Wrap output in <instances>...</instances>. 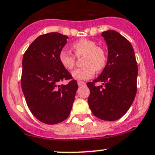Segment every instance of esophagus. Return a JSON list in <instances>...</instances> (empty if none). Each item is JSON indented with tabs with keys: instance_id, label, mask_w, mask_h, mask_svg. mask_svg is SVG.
I'll list each match as a JSON object with an SVG mask.
<instances>
[{
	"instance_id": "esophagus-1",
	"label": "esophagus",
	"mask_w": 155,
	"mask_h": 155,
	"mask_svg": "<svg viewBox=\"0 0 155 155\" xmlns=\"http://www.w3.org/2000/svg\"><path fill=\"white\" fill-rule=\"evenodd\" d=\"M78 86H83V85H85V83L81 81H78Z\"/></svg>"
}]
</instances>
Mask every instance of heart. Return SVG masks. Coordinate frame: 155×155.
<instances>
[{
	"instance_id": "heart-1",
	"label": "heart",
	"mask_w": 155,
	"mask_h": 155,
	"mask_svg": "<svg viewBox=\"0 0 155 155\" xmlns=\"http://www.w3.org/2000/svg\"><path fill=\"white\" fill-rule=\"evenodd\" d=\"M72 49L78 58L84 56L82 64L84 65L77 68L72 72V76L77 80H87L94 75L95 71H101L107 64V54L105 51L91 40L82 38L73 44ZM59 61L67 70H72L76 64V58L63 50L59 54Z\"/></svg>"
}]
</instances>
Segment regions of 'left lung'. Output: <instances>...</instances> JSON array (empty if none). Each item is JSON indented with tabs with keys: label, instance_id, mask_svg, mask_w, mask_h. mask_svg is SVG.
Wrapping results in <instances>:
<instances>
[{
	"label": "left lung",
	"instance_id": "obj_1",
	"mask_svg": "<svg viewBox=\"0 0 155 155\" xmlns=\"http://www.w3.org/2000/svg\"><path fill=\"white\" fill-rule=\"evenodd\" d=\"M107 45L105 68L100 76L87 82L88 104L94 116L113 121L120 118L132 104L137 92V65L131 44L115 31H104ZM102 82V85L95 84Z\"/></svg>",
	"mask_w": 155,
	"mask_h": 155
}]
</instances>
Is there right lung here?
<instances>
[{
	"instance_id": "1",
	"label": "right lung",
	"mask_w": 155,
	"mask_h": 155,
	"mask_svg": "<svg viewBox=\"0 0 155 155\" xmlns=\"http://www.w3.org/2000/svg\"><path fill=\"white\" fill-rule=\"evenodd\" d=\"M68 38L58 32L41 35L23 57V93L31 113L45 124H58L68 118L78 87L75 80L60 84L72 79L59 61V54Z\"/></svg>"
}]
</instances>
